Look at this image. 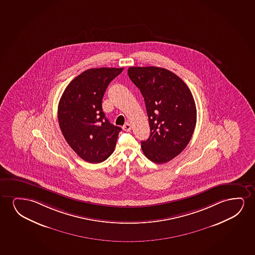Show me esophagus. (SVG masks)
I'll return each mask as SVG.
<instances>
[{
    "instance_id": "esophagus-1",
    "label": "esophagus",
    "mask_w": 255,
    "mask_h": 255,
    "mask_svg": "<svg viewBox=\"0 0 255 255\" xmlns=\"http://www.w3.org/2000/svg\"><path fill=\"white\" fill-rule=\"evenodd\" d=\"M123 129H124L125 131H129V130L131 129V126H130V124H129V123H126V125L123 126Z\"/></svg>"
}]
</instances>
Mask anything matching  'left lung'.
<instances>
[{
    "label": "left lung",
    "instance_id": "8db88e82",
    "mask_svg": "<svg viewBox=\"0 0 255 255\" xmlns=\"http://www.w3.org/2000/svg\"><path fill=\"white\" fill-rule=\"evenodd\" d=\"M128 76L143 95L150 134L141 142L147 158L164 164L177 157L192 138L197 110L180 77L158 67H129Z\"/></svg>",
    "mask_w": 255,
    "mask_h": 255
}]
</instances>
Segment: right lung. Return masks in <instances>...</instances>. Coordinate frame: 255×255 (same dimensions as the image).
I'll return each instance as SVG.
<instances>
[{
  "mask_svg": "<svg viewBox=\"0 0 255 255\" xmlns=\"http://www.w3.org/2000/svg\"><path fill=\"white\" fill-rule=\"evenodd\" d=\"M124 68H97L75 77L64 90L58 105V122L72 150L86 162L106 160L115 149L122 129L109 122L102 100L109 84Z\"/></svg>",
  "mask_w": 255,
  "mask_h": 255,
  "instance_id": "add662e5",
  "label": "right lung"
}]
</instances>
